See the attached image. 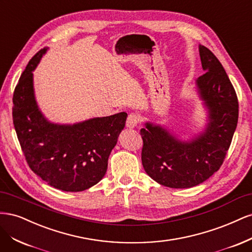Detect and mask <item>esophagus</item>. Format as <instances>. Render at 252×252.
Instances as JSON below:
<instances>
[{
	"label": "esophagus",
	"mask_w": 252,
	"mask_h": 252,
	"mask_svg": "<svg viewBox=\"0 0 252 252\" xmlns=\"http://www.w3.org/2000/svg\"><path fill=\"white\" fill-rule=\"evenodd\" d=\"M140 122V118L138 114L135 113H130L127 118V121H126V126L128 128H134L136 125L139 124Z\"/></svg>",
	"instance_id": "34e87169"
}]
</instances>
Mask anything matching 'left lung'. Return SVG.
Masks as SVG:
<instances>
[{
  "label": "left lung",
  "mask_w": 252,
  "mask_h": 252,
  "mask_svg": "<svg viewBox=\"0 0 252 252\" xmlns=\"http://www.w3.org/2000/svg\"><path fill=\"white\" fill-rule=\"evenodd\" d=\"M205 72L195 81L208 110L205 130L190 141H181L161 125L145 123L142 163L149 177L166 187L190 188L209 179L222 166L239 119L235 90L222 64L200 45Z\"/></svg>",
  "instance_id": "8db88e82"
}]
</instances>
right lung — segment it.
Instances as JSON below:
<instances>
[{
  "instance_id": "add662e5",
  "label": "right lung",
  "mask_w": 252,
  "mask_h": 252,
  "mask_svg": "<svg viewBox=\"0 0 252 252\" xmlns=\"http://www.w3.org/2000/svg\"><path fill=\"white\" fill-rule=\"evenodd\" d=\"M48 48L29 61L13 93L12 119L27 164L48 185L83 191L100 182L126 123L127 113L94 118L72 125L49 122L36 104L33 73Z\"/></svg>"
}]
</instances>
